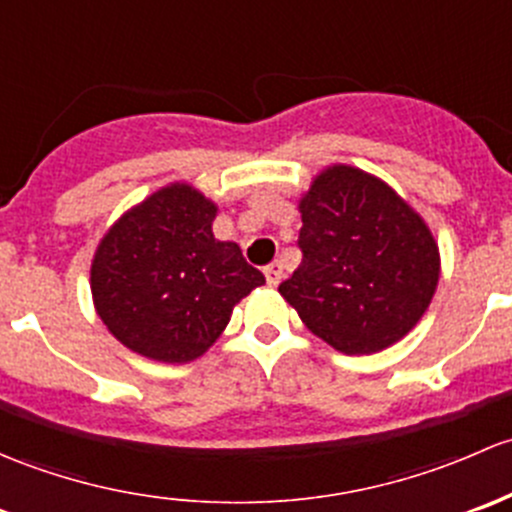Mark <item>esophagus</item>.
Instances as JSON below:
<instances>
[{"label":"esophagus","instance_id":"34e87169","mask_svg":"<svg viewBox=\"0 0 512 512\" xmlns=\"http://www.w3.org/2000/svg\"><path fill=\"white\" fill-rule=\"evenodd\" d=\"M263 276H266L268 286H278V283H281V278H283V266L278 261H273L271 266L263 268Z\"/></svg>","mask_w":512,"mask_h":512}]
</instances>
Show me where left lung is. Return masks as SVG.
I'll use <instances>...</instances> for the list:
<instances>
[{
  "label": "left lung",
  "mask_w": 512,
  "mask_h": 512,
  "mask_svg": "<svg viewBox=\"0 0 512 512\" xmlns=\"http://www.w3.org/2000/svg\"><path fill=\"white\" fill-rule=\"evenodd\" d=\"M303 261L278 293L345 355H372L421 320L441 276L429 224L384 179L330 165L298 202Z\"/></svg>",
  "instance_id": "left-lung-1"
}]
</instances>
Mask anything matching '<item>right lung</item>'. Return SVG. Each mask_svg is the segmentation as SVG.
<instances>
[{
    "label": "right lung",
    "instance_id": "1",
    "mask_svg": "<svg viewBox=\"0 0 512 512\" xmlns=\"http://www.w3.org/2000/svg\"><path fill=\"white\" fill-rule=\"evenodd\" d=\"M217 212L197 187L172 182L103 234L91 263L93 305L128 350L167 365L197 360L236 303L266 283L239 244L214 236Z\"/></svg>",
    "mask_w": 512,
    "mask_h": 512
}]
</instances>
